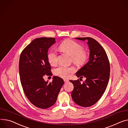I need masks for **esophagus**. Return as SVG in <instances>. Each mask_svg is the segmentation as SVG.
Here are the masks:
<instances>
[{
  "label": "esophagus",
  "instance_id": "esophagus-1",
  "mask_svg": "<svg viewBox=\"0 0 128 128\" xmlns=\"http://www.w3.org/2000/svg\"><path fill=\"white\" fill-rule=\"evenodd\" d=\"M64 80L65 83H67V82H68V79H64Z\"/></svg>",
  "mask_w": 128,
  "mask_h": 128
}]
</instances>
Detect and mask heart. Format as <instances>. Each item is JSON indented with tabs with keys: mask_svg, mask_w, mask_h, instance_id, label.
<instances>
[{
	"mask_svg": "<svg viewBox=\"0 0 128 128\" xmlns=\"http://www.w3.org/2000/svg\"><path fill=\"white\" fill-rule=\"evenodd\" d=\"M60 50L72 56V60L75 64H84L87 60V54L82 51V47L79 44L72 40L64 41L58 47ZM48 60L52 66L55 65L58 61L57 53L55 50H51L48 54ZM75 68L73 66H67L61 65L55 68L54 73L56 75L62 78H66L71 73L74 72Z\"/></svg>",
	"mask_w": 128,
	"mask_h": 128,
	"instance_id": "obj_1",
	"label": "heart"
}]
</instances>
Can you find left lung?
Masks as SVG:
<instances>
[{"label":"left lung","mask_w":128,"mask_h":128,"mask_svg":"<svg viewBox=\"0 0 128 128\" xmlns=\"http://www.w3.org/2000/svg\"><path fill=\"white\" fill-rule=\"evenodd\" d=\"M75 39L87 40L90 54L89 62L76 73L78 77H85V82L82 84L79 80L70 81L74 85L71 96L77 104L88 107L96 104L104 93L109 80L110 64L104 48L94 39Z\"/></svg>","instance_id":"8db88e82"}]
</instances>
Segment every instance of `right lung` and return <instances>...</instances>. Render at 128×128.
<instances>
[{
  "label": "right lung",
  "mask_w": 128,
  "mask_h": 128,
  "mask_svg": "<svg viewBox=\"0 0 128 128\" xmlns=\"http://www.w3.org/2000/svg\"><path fill=\"white\" fill-rule=\"evenodd\" d=\"M55 42L54 38H36L24 48L19 59V75L24 94L33 105L41 109L56 102L64 84L60 77L53 76L50 83L43 77L52 75L47 56L48 48Z\"/></svg>",
  "instance_id": "1"
}]
</instances>
